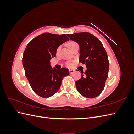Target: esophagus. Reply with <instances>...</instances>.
Instances as JSON below:
<instances>
[{
  "instance_id": "obj_1",
  "label": "esophagus",
  "mask_w": 134,
  "mask_h": 134,
  "mask_svg": "<svg viewBox=\"0 0 134 134\" xmlns=\"http://www.w3.org/2000/svg\"><path fill=\"white\" fill-rule=\"evenodd\" d=\"M74 71H75V70H73V69H69V72H70V74H72Z\"/></svg>"
}]
</instances>
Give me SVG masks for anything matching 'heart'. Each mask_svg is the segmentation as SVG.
Masks as SVG:
<instances>
[{
    "mask_svg": "<svg viewBox=\"0 0 134 134\" xmlns=\"http://www.w3.org/2000/svg\"><path fill=\"white\" fill-rule=\"evenodd\" d=\"M77 44H78V43H77L76 42L73 41H69V42H68L66 45L68 46V47L69 48L70 50H71L76 45H77ZM71 65V64L70 63H68V65L69 66H70Z\"/></svg>",
    "mask_w": 134,
    "mask_h": 134,
    "instance_id": "1",
    "label": "heart"
}]
</instances>
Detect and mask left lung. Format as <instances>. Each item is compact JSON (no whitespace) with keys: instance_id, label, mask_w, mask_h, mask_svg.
Masks as SVG:
<instances>
[{"instance_id":"8db88e82","label":"left lung","mask_w":134,"mask_h":134,"mask_svg":"<svg viewBox=\"0 0 134 134\" xmlns=\"http://www.w3.org/2000/svg\"><path fill=\"white\" fill-rule=\"evenodd\" d=\"M70 40L80 47L79 62L87 68L81 78L75 82L76 89L81 95L88 98L99 96L103 90L108 76V56L102 43L88 32L67 34Z\"/></svg>"}]
</instances>
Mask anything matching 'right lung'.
<instances>
[{
	"instance_id": "add662e5",
	"label": "right lung",
	"mask_w": 134,
	"mask_h": 134,
	"mask_svg": "<svg viewBox=\"0 0 134 134\" xmlns=\"http://www.w3.org/2000/svg\"><path fill=\"white\" fill-rule=\"evenodd\" d=\"M69 40L65 34L43 33L28 43L22 64L25 75L33 91L43 98L53 96L60 89L63 79L69 75L67 69H52L50 60L58 47Z\"/></svg>"
}]
</instances>
